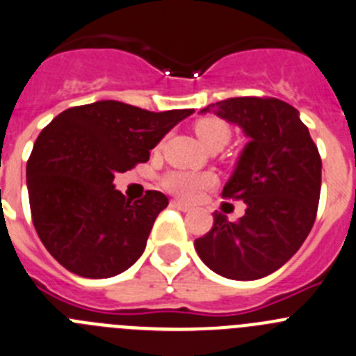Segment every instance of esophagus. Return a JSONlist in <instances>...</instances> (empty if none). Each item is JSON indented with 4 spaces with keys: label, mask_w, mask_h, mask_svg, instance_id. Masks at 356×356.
Returning <instances> with one entry per match:
<instances>
[{
    "label": "esophagus",
    "mask_w": 356,
    "mask_h": 356,
    "mask_svg": "<svg viewBox=\"0 0 356 356\" xmlns=\"http://www.w3.org/2000/svg\"><path fill=\"white\" fill-rule=\"evenodd\" d=\"M170 205H172V207H174V209H179V211H182V212L191 211V205L182 204V202H179V200H172V202H170Z\"/></svg>",
    "instance_id": "obj_1"
}]
</instances>
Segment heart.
I'll use <instances>...</instances> for the list:
<instances>
[{
	"mask_svg": "<svg viewBox=\"0 0 356 356\" xmlns=\"http://www.w3.org/2000/svg\"><path fill=\"white\" fill-rule=\"evenodd\" d=\"M195 133L198 135L202 144L205 147L211 145H227L232 138V129L221 119L205 118L197 121L195 124ZM216 182V177L212 174H202V172L191 170H172L163 175L161 184L167 189L168 193L175 195L184 200H193L204 189L211 188Z\"/></svg>",
	"mask_w": 356,
	"mask_h": 356,
	"instance_id": "b5f03b06",
	"label": "heart"
}]
</instances>
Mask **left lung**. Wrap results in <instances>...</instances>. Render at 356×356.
Instances as JSON below:
<instances>
[{"label":"left lung","instance_id":"1","mask_svg":"<svg viewBox=\"0 0 356 356\" xmlns=\"http://www.w3.org/2000/svg\"><path fill=\"white\" fill-rule=\"evenodd\" d=\"M202 114L238 124L251 140L242 151L223 197L244 200L245 214L214 225L195 249L216 274L254 281L283 267L314 225L321 189V158L298 111L277 98L242 96L212 103Z\"/></svg>","mask_w":356,"mask_h":356}]
</instances>
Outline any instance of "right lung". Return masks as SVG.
I'll use <instances>...</instances> for the list:
<instances>
[{"mask_svg": "<svg viewBox=\"0 0 356 356\" xmlns=\"http://www.w3.org/2000/svg\"><path fill=\"white\" fill-rule=\"evenodd\" d=\"M193 108L149 112L102 102L56 115L38 135L26 167L35 230L49 253L73 274L112 277L144 253L168 198L147 191L131 202L114 188V175L149 159Z\"/></svg>", "mask_w": 356, "mask_h": 356, "instance_id": "add662e5", "label": "right lung"}]
</instances>
